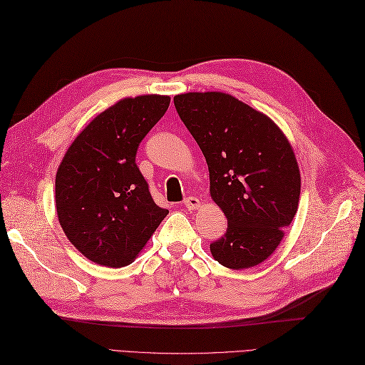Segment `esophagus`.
<instances>
[{"instance_id": "34e87169", "label": "esophagus", "mask_w": 365, "mask_h": 365, "mask_svg": "<svg viewBox=\"0 0 365 365\" xmlns=\"http://www.w3.org/2000/svg\"><path fill=\"white\" fill-rule=\"evenodd\" d=\"M184 207L187 210H196L201 207V201L196 196H189V198L184 200Z\"/></svg>"}]
</instances>
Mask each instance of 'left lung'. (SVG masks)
Masks as SVG:
<instances>
[{
  "mask_svg": "<svg viewBox=\"0 0 365 365\" xmlns=\"http://www.w3.org/2000/svg\"><path fill=\"white\" fill-rule=\"evenodd\" d=\"M209 165L210 196L227 232L210 244L215 261L250 269L277 250L298 212L301 173L287 136L267 115L222 92L173 98Z\"/></svg>",
  "mask_w": 365,
  "mask_h": 365,
  "instance_id": "1",
  "label": "left lung"
}]
</instances>
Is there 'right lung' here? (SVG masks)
Returning a JSON list of instances; mask_svg holds the SVG:
<instances>
[{"mask_svg":"<svg viewBox=\"0 0 365 365\" xmlns=\"http://www.w3.org/2000/svg\"><path fill=\"white\" fill-rule=\"evenodd\" d=\"M170 96L123 98L86 125L58 167V221L76 250L106 267L135 261L169 210L155 204L135 163Z\"/></svg>","mask_w":365,"mask_h":365,"instance_id":"obj_1","label":"right lung"}]
</instances>
